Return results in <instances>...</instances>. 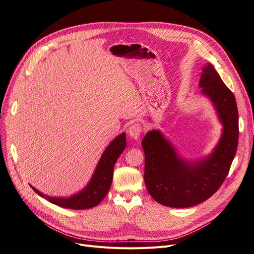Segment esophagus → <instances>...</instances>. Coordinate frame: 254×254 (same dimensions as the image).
<instances>
[{"mask_svg": "<svg viewBox=\"0 0 254 254\" xmlns=\"http://www.w3.org/2000/svg\"><path fill=\"white\" fill-rule=\"evenodd\" d=\"M127 131H128V136H129L131 139L138 140L139 137H140L141 131H142V128H141V126H140V125L134 124V125H131V126L128 127Z\"/></svg>", "mask_w": 254, "mask_h": 254, "instance_id": "34e87169", "label": "esophagus"}]
</instances>
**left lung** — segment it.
<instances>
[{
	"label": "left lung",
	"mask_w": 254,
	"mask_h": 254,
	"mask_svg": "<svg viewBox=\"0 0 254 254\" xmlns=\"http://www.w3.org/2000/svg\"><path fill=\"white\" fill-rule=\"evenodd\" d=\"M198 86L214 106L222 134L213 151L198 161L181 157L161 130H149L142 140L145 154L144 181L149 194L159 204L189 208L214 194L229 174L238 139L236 99L211 64L203 68Z\"/></svg>",
	"instance_id": "obj_1"
}]
</instances>
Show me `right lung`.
<instances>
[{"label":"right lung","instance_id":"right-lung-1","mask_svg":"<svg viewBox=\"0 0 254 254\" xmlns=\"http://www.w3.org/2000/svg\"><path fill=\"white\" fill-rule=\"evenodd\" d=\"M127 146L126 132L117 136L104 150L97 168L88 184L79 192L68 197L49 196L39 191L31 185V188L48 202L63 208L84 210L99 205L108 193L113 178V169L119 155L123 153Z\"/></svg>","mask_w":254,"mask_h":254}]
</instances>
